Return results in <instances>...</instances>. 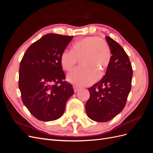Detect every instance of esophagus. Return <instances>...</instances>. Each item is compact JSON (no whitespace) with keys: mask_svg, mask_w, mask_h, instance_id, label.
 <instances>
[{"mask_svg":"<svg viewBox=\"0 0 153 153\" xmlns=\"http://www.w3.org/2000/svg\"><path fill=\"white\" fill-rule=\"evenodd\" d=\"M73 89H74V91H75V92H76L78 90H79V87H78L77 86L74 85L73 86Z\"/></svg>","mask_w":153,"mask_h":153,"instance_id":"obj_1","label":"esophagus"}]
</instances>
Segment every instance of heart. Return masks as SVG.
I'll return each mask as SVG.
<instances>
[{"mask_svg": "<svg viewBox=\"0 0 153 153\" xmlns=\"http://www.w3.org/2000/svg\"><path fill=\"white\" fill-rule=\"evenodd\" d=\"M111 59L112 52L107 41L97 36H91L73 43L71 51H63L60 64L64 71L71 72L80 61L81 67L69 74L68 80L74 85L83 87L102 76Z\"/></svg>", "mask_w": 153, "mask_h": 153, "instance_id": "heart-1", "label": "heart"}]
</instances>
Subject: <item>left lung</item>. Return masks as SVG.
<instances>
[{
	"label": "left lung",
	"mask_w": 153,
	"mask_h": 153,
	"mask_svg": "<svg viewBox=\"0 0 153 153\" xmlns=\"http://www.w3.org/2000/svg\"><path fill=\"white\" fill-rule=\"evenodd\" d=\"M105 38L112 59L104 77L88 88L90 97L85 104L88 117L96 122L108 121L121 112L131 88L133 69L128 55L115 40Z\"/></svg>",
	"instance_id": "obj_1"
}]
</instances>
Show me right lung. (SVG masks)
<instances>
[{
	"instance_id": "right-lung-1",
	"label": "right lung",
	"mask_w": 153,
	"mask_h": 153,
	"mask_svg": "<svg viewBox=\"0 0 153 153\" xmlns=\"http://www.w3.org/2000/svg\"><path fill=\"white\" fill-rule=\"evenodd\" d=\"M73 36L48 34L27 48L20 64L18 86L23 103L40 121L61 117L72 85L60 64V56Z\"/></svg>"
}]
</instances>
